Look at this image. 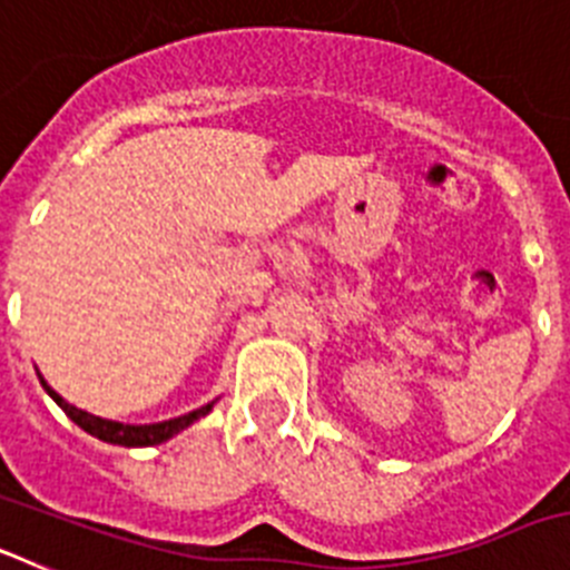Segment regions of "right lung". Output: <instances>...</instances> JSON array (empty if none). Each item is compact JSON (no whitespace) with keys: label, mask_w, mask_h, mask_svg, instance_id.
<instances>
[{"label":"right lung","mask_w":570,"mask_h":570,"mask_svg":"<svg viewBox=\"0 0 570 570\" xmlns=\"http://www.w3.org/2000/svg\"><path fill=\"white\" fill-rule=\"evenodd\" d=\"M45 391H48L50 396H53V402H57L59 407H62L65 414L70 416V420L77 422L82 431H88L90 436H97V440L102 442H110V445H125V448H145V445H159V442L170 440L174 434H179L183 428H188L190 422H196L199 416H205L214 407V402L210 405H203L196 407V411H190V414L185 416H176V420H168V422H154V425H122V422H114V420H102V416H94L88 414V411H82V407H73L70 402H65L62 396L53 391V387H48V382L42 380Z\"/></svg>","instance_id":"obj_1"}]
</instances>
